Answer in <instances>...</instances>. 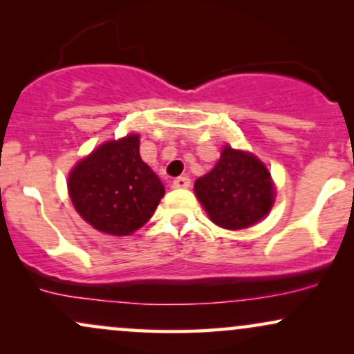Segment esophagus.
Here are the masks:
<instances>
[{"mask_svg": "<svg viewBox=\"0 0 354 354\" xmlns=\"http://www.w3.org/2000/svg\"><path fill=\"white\" fill-rule=\"evenodd\" d=\"M189 186H191V180L188 176H180L173 181V188L185 189V188H189Z\"/></svg>", "mask_w": 354, "mask_h": 354, "instance_id": "34e87169", "label": "esophagus"}]
</instances>
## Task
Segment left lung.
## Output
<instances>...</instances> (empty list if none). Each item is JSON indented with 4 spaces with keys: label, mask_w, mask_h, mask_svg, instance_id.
I'll list each match as a JSON object with an SVG mask.
<instances>
[{
    "label": "left lung",
    "mask_w": 354,
    "mask_h": 354,
    "mask_svg": "<svg viewBox=\"0 0 354 354\" xmlns=\"http://www.w3.org/2000/svg\"><path fill=\"white\" fill-rule=\"evenodd\" d=\"M194 193L211 221L226 230H243L270 213L274 186L266 166L251 153L225 146L213 169L194 183Z\"/></svg>",
    "instance_id": "8db88e82"
}]
</instances>
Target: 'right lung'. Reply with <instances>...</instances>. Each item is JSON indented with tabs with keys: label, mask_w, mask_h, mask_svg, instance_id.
Masks as SVG:
<instances>
[{
	"label": "right lung",
	"mask_w": 354,
	"mask_h": 354,
	"mask_svg": "<svg viewBox=\"0 0 354 354\" xmlns=\"http://www.w3.org/2000/svg\"><path fill=\"white\" fill-rule=\"evenodd\" d=\"M81 218L103 233L126 236L151 218L165 186L140 156V136L108 141L75 166L68 180Z\"/></svg>",
	"instance_id": "obj_1"
}]
</instances>
